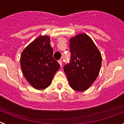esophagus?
Segmentation results:
<instances>
[{
	"mask_svg": "<svg viewBox=\"0 0 124 124\" xmlns=\"http://www.w3.org/2000/svg\"><path fill=\"white\" fill-rule=\"evenodd\" d=\"M58 64H60V66H61V67H62V60H59L58 61Z\"/></svg>",
	"mask_w": 124,
	"mask_h": 124,
	"instance_id": "obj_1",
	"label": "esophagus"
}]
</instances>
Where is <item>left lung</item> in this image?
<instances>
[{"label":"left lung","instance_id":"1","mask_svg":"<svg viewBox=\"0 0 124 124\" xmlns=\"http://www.w3.org/2000/svg\"><path fill=\"white\" fill-rule=\"evenodd\" d=\"M71 62L64 66L70 87L77 91L87 90L97 78L102 66V55L93 40L85 33L70 39Z\"/></svg>","mask_w":124,"mask_h":124}]
</instances>
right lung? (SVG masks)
<instances>
[{"mask_svg": "<svg viewBox=\"0 0 124 124\" xmlns=\"http://www.w3.org/2000/svg\"><path fill=\"white\" fill-rule=\"evenodd\" d=\"M53 50L48 35H40L22 52L20 67L27 81L34 88L42 90L49 86L60 65L53 57Z\"/></svg>", "mask_w": 124, "mask_h": 124, "instance_id": "right-lung-1", "label": "right lung"}]
</instances>
